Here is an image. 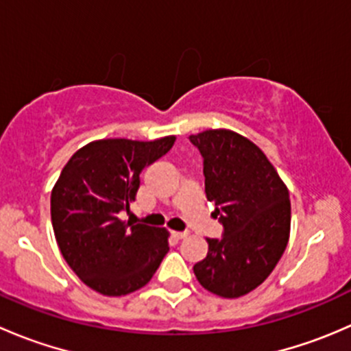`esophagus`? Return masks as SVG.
<instances>
[{
	"mask_svg": "<svg viewBox=\"0 0 351 351\" xmlns=\"http://www.w3.org/2000/svg\"><path fill=\"white\" fill-rule=\"evenodd\" d=\"M171 236L175 239H185L186 236H189V232H186V231H175V232H171Z\"/></svg>",
	"mask_w": 351,
	"mask_h": 351,
	"instance_id": "esophagus-1",
	"label": "esophagus"
}]
</instances>
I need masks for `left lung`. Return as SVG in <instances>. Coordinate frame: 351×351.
<instances>
[{"label":"left lung","mask_w":351,"mask_h":351,"mask_svg":"<svg viewBox=\"0 0 351 351\" xmlns=\"http://www.w3.org/2000/svg\"><path fill=\"white\" fill-rule=\"evenodd\" d=\"M204 158L205 195L224 228L207 239V256L193 274L204 289L236 299L267 280L290 234L289 190L263 151L226 129L189 137Z\"/></svg>","instance_id":"left-lung-1"}]
</instances>
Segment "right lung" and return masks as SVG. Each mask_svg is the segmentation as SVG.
I'll return each instance as SVG.
<instances>
[{
    "label": "right lung",
    "instance_id": "right-lung-1",
    "mask_svg": "<svg viewBox=\"0 0 351 351\" xmlns=\"http://www.w3.org/2000/svg\"><path fill=\"white\" fill-rule=\"evenodd\" d=\"M175 136L149 141L101 139L76 151L51 193L56 241L71 270L104 295L136 292L168 253V231L122 221L141 171L165 156Z\"/></svg>",
    "mask_w": 351,
    "mask_h": 351
}]
</instances>
